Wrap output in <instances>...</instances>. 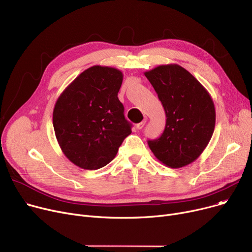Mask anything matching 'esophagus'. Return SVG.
I'll return each mask as SVG.
<instances>
[{
  "label": "esophagus",
  "mask_w": 252,
  "mask_h": 252,
  "mask_svg": "<svg viewBox=\"0 0 252 252\" xmlns=\"http://www.w3.org/2000/svg\"><path fill=\"white\" fill-rule=\"evenodd\" d=\"M145 124H146V118H145L142 123H140V124H138V125H137V128H138V129L143 128V126H145Z\"/></svg>",
  "instance_id": "esophagus-1"
}]
</instances>
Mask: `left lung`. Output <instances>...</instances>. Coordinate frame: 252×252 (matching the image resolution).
Here are the masks:
<instances>
[{"mask_svg": "<svg viewBox=\"0 0 252 252\" xmlns=\"http://www.w3.org/2000/svg\"><path fill=\"white\" fill-rule=\"evenodd\" d=\"M166 115L165 128L148 145L155 157L171 168L196 160L213 137L216 108L206 89L182 66L159 65L144 73Z\"/></svg>", "mask_w": 252, "mask_h": 252, "instance_id": "obj_1", "label": "left lung"}]
</instances>
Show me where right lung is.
Wrapping results in <instances>:
<instances>
[{"label":"right lung","instance_id":"1","mask_svg":"<svg viewBox=\"0 0 252 252\" xmlns=\"http://www.w3.org/2000/svg\"><path fill=\"white\" fill-rule=\"evenodd\" d=\"M123 78L116 68L92 66L57 99L53 126L62 152L76 166L98 169L108 164L131 133L117 97Z\"/></svg>","mask_w":252,"mask_h":252}]
</instances>
